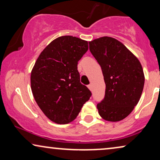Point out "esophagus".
<instances>
[{
  "label": "esophagus",
  "mask_w": 160,
  "mask_h": 160,
  "mask_svg": "<svg viewBox=\"0 0 160 160\" xmlns=\"http://www.w3.org/2000/svg\"><path fill=\"white\" fill-rule=\"evenodd\" d=\"M87 87H88V88L89 89V90H90V91L92 90V85L91 84H89L88 86H87Z\"/></svg>",
  "instance_id": "esophagus-1"
}]
</instances>
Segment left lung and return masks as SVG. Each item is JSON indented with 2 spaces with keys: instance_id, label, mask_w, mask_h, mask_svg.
<instances>
[{
  "instance_id": "1",
  "label": "left lung",
  "mask_w": 160,
  "mask_h": 160,
  "mask_svg": "<svg viewBox=\"0 0 160 160\" xmlns=\"http://www.w3.org/2000/svg\"><path fill=\"white\" fill-rule=\"evenodd\" d=\"M89 50L99 63L106 84L104 99L98 113L108 122H119L139 102L145 77L136 57L116 38L103 36L89 41Z\"/></svg>"
}]
</instances>
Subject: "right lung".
<instances>
[{
	"label": "right lung",
	"mask_w": 160,
	"mask_h": 160,
	"mask_svg": "<svg viewBox=\"0 0 160 160\" xmlns=\"http://www.w3.org/2000/svg\"><path fill=\"white\" fill-rule=\"evenodd\" d=\"M88 50L87 41L71 36L54 39L41 52L31 71L32 95L46 117L68 124L79 113L92 93L80 83L78 60Z\"/></svg>",
	"instance_id": "add662e5"
}]
</instances>
